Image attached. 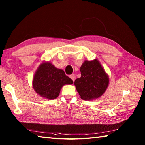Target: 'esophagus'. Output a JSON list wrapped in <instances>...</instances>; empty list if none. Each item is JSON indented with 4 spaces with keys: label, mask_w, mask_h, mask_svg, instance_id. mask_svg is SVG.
Here are the masks:
<instances>
[{
    "label": "esophagus",
    "mask_w": 145,
    "mask_h": 145,
    "mask_svg": "<svg viewBox=\"0 0 145 145\" xmlns=\"http://www.w3.org/2000/svg\"><path fill=\"white\" fill-rule=\"evenodd\" d=\"M69 77L71 78L73 81H74V80H75V78H76V76H75V75H74V74H71V75L69 76Z\"/></svg>",
    "instance_id": "esophagus-1"
}]
</instances>
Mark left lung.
Segmentation results:
<instances>
[{"label": "left lung", "instance_id": "left-lung-1", "mask_svg": "<svg viewBox=\"0 0 145 145\" xmlns=\"http://www.w3.org/2000/svg\"><path fill=\"white\" fill-rule=\"evenodd\" d=\"M81 77L74 82L80 97L92 100L101 97L109 85V76L97 59L85 60L80 67Z\"/></svg>", "mask_w": 145, "mask_h": 145}]
</instances>
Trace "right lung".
<instances>
[{
    "label": "right lung",
    "mask_w": 145,
    "mask_h": 145,
    "mask_svg": "<svg viewBox=\"0 0 145 145\" xmlns=\"http://www.w3.org/2000/svg\"><path fill=\"white\" fill-rule=\"evenodd\" d=\"M72 83L73 81L65 75L63 69L56 68L50 62H43L39 66L33 79L36 93L48 100L56 99L63 85Z\"/></svg>",
    "instance_id": "right-lung-1"
}]
</instances>
